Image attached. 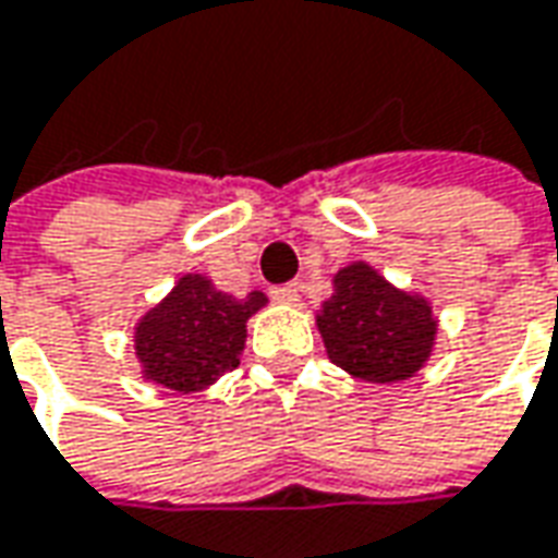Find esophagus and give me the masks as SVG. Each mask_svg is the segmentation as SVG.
Segmentation results:
<instances>
[{
    "instance_id": "obj_1",
    "label": "esophagus",
    "mask_w": 558,
    "mask_h": 558,
    "mask_svg": "<svg viewBox=\"0 0 558 558\" xmlns=\"http://www.w3.org/2000/svg\"><path fill=\"white\" fill-rule=\"evenodd\" d=\"M271 299H278L283 305H296L299 302V283H283V287H271Z\"/></svg>"
}]
</instances>
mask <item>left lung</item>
Returning <instances> with one entry per match:
<instances>
[{"instance_id": "1", "label": "left lung", "mask_w": 558, "mask_h": 558, "mask_svg": "<svg viewBox=\"0 0 558 558\" xmlns=\"http://www.w3.org/2000/svg\"><path fill=\"white\" fill-rule=\"evenodd\" d=\"M327 357L352 379L392 386L416 376L435 352L438 317L429 299L395 287L371 262L333 275V296L315 315Z\"/></svg>"}]
</instances>
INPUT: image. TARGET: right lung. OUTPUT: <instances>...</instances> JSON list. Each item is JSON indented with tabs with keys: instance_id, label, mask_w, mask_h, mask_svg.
Wrapping results in <instances>:
<instances>
[{
	"instance_id": "add662e5",
	"label": "right lung",
	"mask_w": 558,
	"mask_h": 558,
	"mask_svg": "<svg viewBox=\"0 0 558 558\" xmlns=\"http://www.w3.org/2000/svg\"><path fill=\"white\" fill-rule=\"evenodd\" d=\"M268 305L262 290L246 299L219 290L206 275L187 271L135 324L142 379L179 395L203 392L241 364L246 320Z\"/></svg>"
}]
</instances>
